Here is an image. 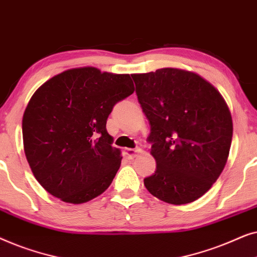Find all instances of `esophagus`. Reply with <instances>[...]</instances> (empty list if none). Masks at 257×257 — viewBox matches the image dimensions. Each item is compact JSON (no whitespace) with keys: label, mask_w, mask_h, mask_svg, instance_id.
<instances>
[{"label":"esophagus","mask_w":257,"mask_h":257,"mask_svg":"<svg viewBox=\"0 0 257 257\" xmlns=\"http://www.w3.org/2000/svg\"><path fill=\"white\" fill-rule=\"evenodd\" d=\"M139 149H125L124 150V153L126 158H128V159H133L137 156V153L139 152Z\"/></svg>","instance_id":"34e87169"}]
</instances>
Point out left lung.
Segmentation results:
<instances>
[{"label": "left lung", "mask_w": 257, "mask_h": 257, "mask_svg": "<svg viewBox=\"0 0 257 257\" xmlns=\"http://www.w3.org/2000/svg\"><path fill=\"white\" fill-rule=\"evenodd\" d=\"M132 78L150 122L147 142L157 161L156 172L144 185L172 205L195 201L227 163L233 121L226 101L208 82L184 70L165 68Z\"/></svg>", "instance_id": "8db88e82"}]
</instances>
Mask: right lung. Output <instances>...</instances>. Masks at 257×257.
<instances>
[{
	"instance_id": "1",
	"label": "right lung",
	"mask_w": 257,
	"mask_h": 257,
	"mask_svg": "<svg viewBox=\"0 0 257 257\" xmlns=\"http://www.w3.org/2000/svg\"><path fill=\"white\" fill-rule=\"evenodd\" d=\"M133 91L130 75L79 68L52 77L34 93L22 120L24 152L45 191L70 203L106 191L121 161L106 120Z\"/></svg>"
}]
</instances>
